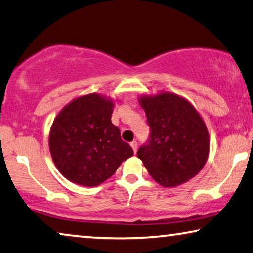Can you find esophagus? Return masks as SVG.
Returning a JSON list of instances; mask_svg holds the SVG:
<instances>
[{
	"mask_svg": "<svg viewBox=\"0 0 253 253\" xmlns=\"http://www.w3.org/2000/svg\"><path fill=\"white\" fill-rule=\"evenodd\" d=\"M130 146H131V149H133L134 152L136 153V151H137V142L136 141L130 142Z\"/></svg>",
	"mask_w": 253,
	"mask_h": 253,
	"instance_id": "esophagus-1",
	"label": "esophagus"
}]
</instances>
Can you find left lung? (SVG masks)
<instances>
[{
  "label": "left lung",
  "mask_w": 253,
  "mask_h": 253,
  "mask_svg": "<svg viewBox=\"0 0 253 253\" xmlns=\"http://www.w3.org/2000/svg\"><path fill=\"white\" fill-rule=\"evenodd\" d=\"M149 139L137 151L151 177L165 187L190 180L205 166L209 134L193 105L172 93L142 96Z\"/></svg>",
  "instance_id": "1"
}]
</instances>
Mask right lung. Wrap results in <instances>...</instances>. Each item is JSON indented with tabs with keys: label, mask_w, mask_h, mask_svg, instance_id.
Returning a JSON list of instances; mask_svg holds the SVG:
<instances>
[{
	"label": "right lung",
	"mask_w": 253,
	"mask_h": 253,
	"mask_svg": "<svg viewBox=\"0 0 253 253\" xmlns=\"http://www.w3.org/2000/svg\"><path fill=\"white\" fill-rule=\"evenodd\" d=\"M112 111L111 100L93 93L74 100L56 116L48 141L51 156L70 182L99 185L134 154L111 123Z\"/></svg>",
	"instance_id": "obj_1"
}]
</instances>
